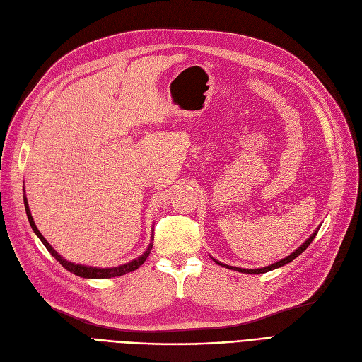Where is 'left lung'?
Wrapping results in <instances>:
<instances>
[{"instance_id": "obj_1", "label": "left lung", "mask_w": 362, "mask_h": 362, "mask_svg": "<svg viewBox=\"0 0 362 362\" xmlns=\"http://www.w3.org/2000/svg\"><path fill=\"white\" fill-rule=\"evenodd\" d=\"M317 230H319V228L311 233L308 238L296 248V250L293 252V253H291L289 256H286L284 259H281V260H279V262H276V264H271V265H268V267H264V268H255V269H247V268H238V267H230V265H226V264H223V262H220V260H217V259H214L213 257V260L216 262L217 265H221V267H224V268H228V269H232V271H238V272H243V274H264V272H268V271H272V269H277V268H280V267H283V265H286V264H289V262H292L295 257H298L300 256L305 248L311 244V241L315 240V236L317 235Z\"/></svg>"}]
</instances>
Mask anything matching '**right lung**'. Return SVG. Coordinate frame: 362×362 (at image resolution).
I'll use <instances>...</instances> for the list:
<instances>
[{
    "instance_id": "add662e5",
    "label": "right lung",
    "mask_w": 362,
    "mask_h": 362,
    "mask_svg": "<svg viewBox=\"0 0 362 362\" xmlns=\"http://www.w3.org/2000/svg\"><path fill=\"white\" fill-rule=\"evenodd\" d=\"M23 205H25V211H27V217H28V221H30V224H31V229L34 230V233H35L37 236H39V240H40V241L43 243V245L47 248V252L51 253L67 271L73 272L74 276H78V277H83V279H110V277H119V276H124V274H127V272H132V271H134V269H138V268L144 264V262L146 260V257L149 256V253H151L154 238H151V243L148 244L146 250H145L139 257H136V259L127 262V264H122V265H118V267H112V268H97V267H90V265L74 264V262H70V260L64 259L58 252H55L54 247L46 241V238L40 233V230L37 229L35 223H34V218H33V216H31L30 206H28L27 194H25V187H23ZM153 233H154V232H153Z\"/></svg>"
}]
</instances>
